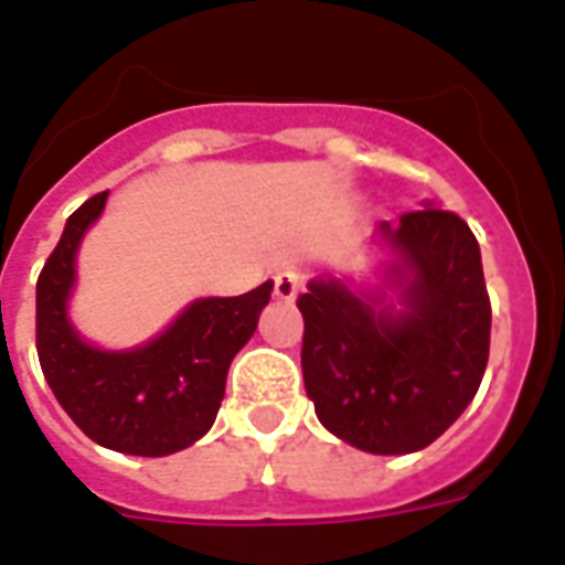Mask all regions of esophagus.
<instances>
[{
  "label": "esophagus",
  "instance_id": "34e87169",
  "mask_svg": "<svg viewBox=\"0 0 565 565\" xmlns=\"http://www.w3.org/2000/svg\"><path fill=\"white\" fill-rule=\"evenodd\" d=\"M271 290H275V299H281V302H294L296 294L302 290V278H299L296 271H278Z\"/></svg>",
  "mask_w": 565,
  "mask_h": 565
}]
</instances>
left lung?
Segmentation results:
<instances>
[{
	"instance_id": "left-lung-1",
	"label": "left lung",
	"mask_w": 565,
	"mask_h": 565,
	"mask_svg": "<svg viewBox=\"0 0 565 565\" xmlns=\"http://www.w3.org/2000/svg\"><path fill=\"white\" fill-rule=\"evenodd\" d=\"M399 250L405 315L375 311L339 281L308 284L302 375L318 420L369 454L433 445L472 403L490 356V296L472 230L454 211L381 226Z\"/></svg>"
}]
</instances>
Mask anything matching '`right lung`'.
I'll return each instance as SVG.
<instances>
[{"mask_svg": "<svg viewBox=\"0 0 565 565\" xmlns=\"http://www.w3.org/2000/svg\"><path fill=\"white\" fill-rule=\"evenodd\" d=\"M96 193L66 221L35 284V348L56 403L103 448L166 457L214 424L233 356L257 330L271 281L230 299H199L160 339L136 351H99L68 327L75 250L105 209Z\"/></svg>", "mask_w": 565, "mask_h": 565, "instance_id": "add662e5", "label": "right lung"}]
</instances>
